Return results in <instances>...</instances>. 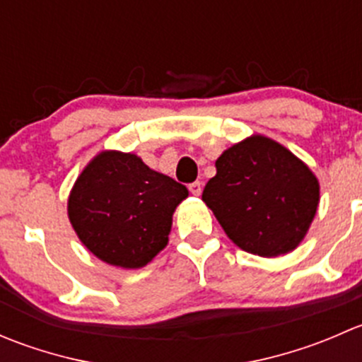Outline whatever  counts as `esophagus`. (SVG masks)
<instances>
[{"label":"esophagus","mask_w":362,"mask_h":362,"mask_svg":"<svg viewBox=\"0 0 362 362\" xmlns=\"http://www.w3.org/2000/svg\"><path fill=\"white\" fill-rule=\"evenodd\" d=\"M189 191H191V194H194V196H199L202 194V191H203V184L202 182H192V184H189Z\"/></svg>","instance_id":"1"}]
</instances>
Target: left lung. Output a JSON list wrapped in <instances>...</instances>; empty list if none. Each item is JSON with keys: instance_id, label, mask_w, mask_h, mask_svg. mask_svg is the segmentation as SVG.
<instances>
[{"instance_id": "obj_1", "label": "left lung", "mask_w": 362, "mask_h": 362, "mask_svg": "<svg viewBox=\"0 0 362 362\" xmlns=\"http://www.w3.org/2000/svg\"><path fill=\"white\" fill-rule=\"evenodd\" d=\"M215 168L203 202L240 249L276 257L299 245L319 204V182L306 164L255 134L228 148Z\"/></svg>"}]
</instances>
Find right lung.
I'll use <instances>...</instances> for the list:
<instances>
[{
	"label": "right lung",
	"mask_w": 362,
	"mask_h": 362,
	"mask_svg": "<svg viewBox=\"0 0 362 362\" xmlns=\"http://www.w3.org/2000/svg\"><path fill=\"white\" fill-rule=\"evenodd\" d=\"M185 185L140 158L101 152L73 185L68 215L83 245L120 268H141L168 243L171 215Z\"/></svg>",
	"instance_id": "add662e5"
}]
</instances>
